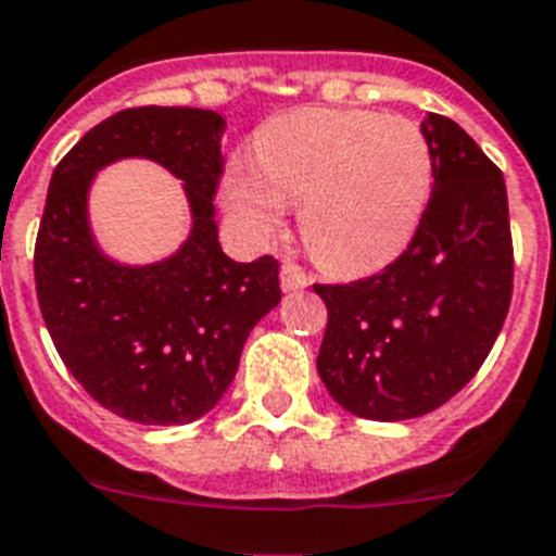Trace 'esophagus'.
<instances>
[{
	"mask_svg": "<svg viewBox=\"0 0 556 556\" xmlns=\"http://www.w3.org/2000/svg\"><path fill=\"white\" fill-rule=\"evenodd\" d=\"M309 283H312L309 275H306L301 267H295V264H289V261H287V264L281 267L283 292H292V289H304V287H309Z\"/></svg>",
	"mask_w": 556,
	"mask_h": 556,
	"instance_id": "1",
	"label": "esophagus"
}]
</instances>
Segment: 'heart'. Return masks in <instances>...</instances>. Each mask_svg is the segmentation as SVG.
Returning <instances> with one entry per match:
<instances>
[{
    "mask_svg": "<svg viewBox=\"0 0 556 556\" xmlns=\"http://www.w3.org/2000/svg\"><path fill=\"white\" fill-rule=\"evenodd\" d=\"M255 167L236 164L224 204L252 241H269L298 201L301 236L332 273H369L415 236L432 192V150L403 116L306 108L267 122Z\"/></svg>",
    "mask_w": 556,
    "mask_h": 556,
    "instance_id": "b5f03b06",
    "label": "heart"
}]
</instances>
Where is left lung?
I'll return each mask as SVG.
<instances>
[{
    "label": "left lung",
    "instance_id": "8db88e82",
    "mask_svg": "<svg viewBox=\"0 0 556 556\" xmlns=\"http://www.w3.org/2000/svg\"><path fill=\"white\" fill-rule=\"evenodd\" d=\"M432 199L409 247L371 278L315 283L329 320L318 375L366 420L434 412L477 375L511 304L503 173L460 124L429 113Z\"/></svg>",
    "mask_w": 556,
    "mask_h": 556
}]
</instances>
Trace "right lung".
I'll return each mask as SVG.
<instances>
[{"mask_svg":"<svg viewBox=\"0 0 556 556\" xmlns=\"http://www.w3.org/2000/svg\"><path fill=\"white\" fill-rule=\"evenodd\" d=\"M224 116L199 108H130L87 130L53 169L36 236V295L59 357L113 415L185 426L222 401L247 338L281 301L278 261L227 258L213 195L224 173ZM150 157L186 185L193 227L164 262L108 260L86 222L94 173Z\"/></svg>","mask_w":556,"mask_h":556,"instance_id":"1","label":"right lung"}]
</instances>
